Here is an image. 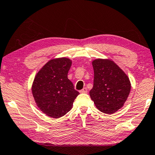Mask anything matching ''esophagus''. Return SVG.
<instances>
[{
  "mask_svg": "<svg viewBox=\"0 0 155 155\" xmlns=\"http://www.w3.org/2000/svg\"><path fill=\"white\" fill-rule=\"evenodd\" d=\"M79 92L81 93H86L87 92H88V89H87V88H84L82 90H81Z\"/></svg>",
  "mask_w": 155,
  "mask_h": 155,
  "instance_id": "34e87169",
  "label": "esophagus"
}]
</instances>
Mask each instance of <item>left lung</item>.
Wrapping results in <instances>:
<instances>
[{"label": "left lung", "mask_w": 155, "mask_h": 155, "mask_svg": "<svg viewBox=\"0 0 155 155\" xmlns=\"http://www.w3.org/2000/svg\"><path fill=\"white\" fill-rule=\"evenodd\" d=\"M94 70L91 98L100 112L113 114L124 106L131 85L128 76L109 59H96L92 62Z\"/></svg>", "instance_id": "left-lung-1"}]
</instances>
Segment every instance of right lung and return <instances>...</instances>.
Instances as JSON below:
<instances>
[{
  "mask_svg": "<svg viewBox=\"0 0 155 155\" xmlns=\"http://www.w3.org/2000/svg\"><path fill=\"white\" fill-rule=\"evenodd\" d=\"M71 60L52 59L36 74L31 91L37 107L50 117L58 119L72 108L79 93L67 77Z\"/></svg>",
  "mask_w": 155,
  "mask_h": 155,
  "instance_id": "right-lung-1",
  "label": "right lung"
}]
</instances>
